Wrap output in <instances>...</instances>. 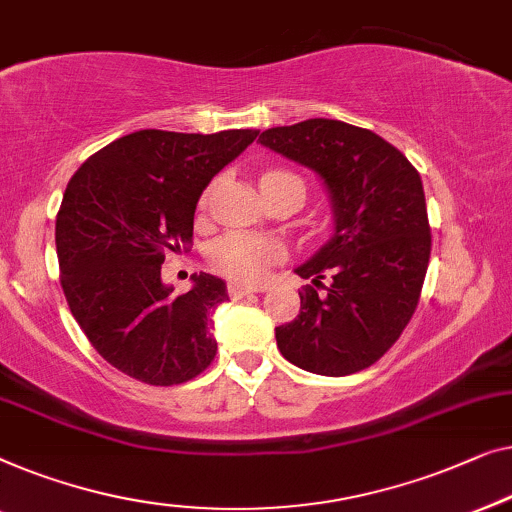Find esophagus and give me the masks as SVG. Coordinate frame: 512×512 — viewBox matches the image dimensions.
Listing matches in <instances>:
<instances>
[{
    "label": "esophagus",
    "instance_id": "1",
    "mask_svg": "<svg viewBox=\"0 0 512 512\" xmlns=\"http://www.w3.org/2000/svg\"><path fill=\"white\" fill-rule=\"evenodd\" d=\"M227 292H229V297H232V299H241V297H248V294H253L257 290H255V287H248V285H241V283H229Z\"/></svg>",
    "mask_w": 512,
    "mask_h": 512
}]
</instances>
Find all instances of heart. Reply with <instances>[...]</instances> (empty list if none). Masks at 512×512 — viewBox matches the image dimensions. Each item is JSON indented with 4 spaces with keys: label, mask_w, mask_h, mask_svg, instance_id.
Returning a JSON list of instances; mask_svg holds the SVG:
<instances>
[{
    "label": "heart",
    "mask_w": 512,
    "mask_h": 512,
    "mask_svg": "<svg viewBox=\"0 0 512 512\" xmlns=\"http://www.w3.org/2000/svg\"><path fill=\"white\" fill-rule=\"evenodd\" d=\"M266 176H294L287 171H271ZM297 178V176H294ZM213 187L201 194V206L211 201ZM280 255L278 246L273 241L259 239V236L250 234H227L218 239L208 250V262L222 276L239 280V283H257L266 276V271L276 264Z\"/></svg>",
    "instance_id": "obj_1"
}]
</instances>
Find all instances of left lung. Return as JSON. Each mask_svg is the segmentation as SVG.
Listing matches in <instances>:
<instances>
[{"mask_svg": "<svg viewBox=\"0 0 512 512\" xmlns=\"http://www.w3.org/2000/svg\"><path fill=\"white\" fill-rule=\"evenodd\" d=\"M262 146L306 164L334 204V236L297 273L301 311L276 327L287 362L320 376L376 364L413 318L431 255L427 201L417 169L371 129L311 118L271 127ZM327 275L332 283H321Z\"/></svg>", "mask_w": 512, "mask_h": 512, "instance_id": "obj_1", "label": "left lung"}]
</instances>
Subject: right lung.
<instances>
[{"mask_svg":"<svg viewBox=\"0 0 512 512\" xmlns=\"http://www.w3.org/2000/svg\"><path fill=\"white\" fill-rule=\"evenodd\" d=\"M257 129L120 136L71 176L55 220L60 285L99 355L146 385H181L211 366L213 308L227 287L211 273L174 294L169 253L190 246L194 208L211 178L257 139Z\"/></svg>","mask_w":512,"mask_h":512,"instance_id":"obj_1","label":"right lung"}]
</instances>
